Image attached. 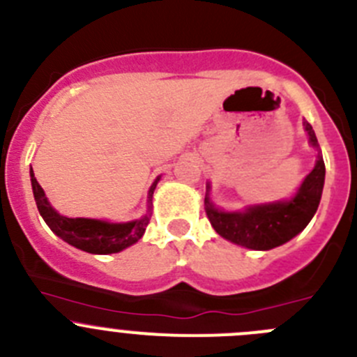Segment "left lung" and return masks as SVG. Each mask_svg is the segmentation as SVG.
I'll return each mask as SVG.
<instances>
[{"label": "left lung", "instance_id": "8db88e82", "mask_svg": "<svg viewBox=\"0 0 357 357\" xmlns=\"http://www.w3.org/2000/svg\"><path fill=\"white\" fill-rule=\"evenodd\" d=\"M303 128L310 147L317 151V159L291 198L254 203L242 210H224L212 202V185L206 182L205 212L217 235L245 249L270 250L293 240L307 227L321 203L326 168L312 126L303 121Z\"/></svg>", "mask_w": 357, "mask_h": 357}]
</instances>
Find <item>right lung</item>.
Instances as JSON below:
<instances>
[{"mask_svg":"<svg viewBox=\"0 0 357 357\" xmlns=\"http://www.w3.org/2000/svg\"><path fill=\"white\" fill-rule=\"evenodd\" d=\"M31 176L33 196H35L36 206H38L40 215L47 222V226L54 231V235L59 236L70 245L84 250L89 254H115L128 247L135 245L138 240L144 236L145 227L152 215V195L161 181V175L155 176L149 189L147 196V212L140 219L128 220V222H110L107 219H89V217H66L61 215L47 198L45 191L36 181L33 168L29 169Z\"/></svg>","mask_w":357,"mask_h":357,"instance_id":"add662e5","label":"right lung"}]
</instances>
